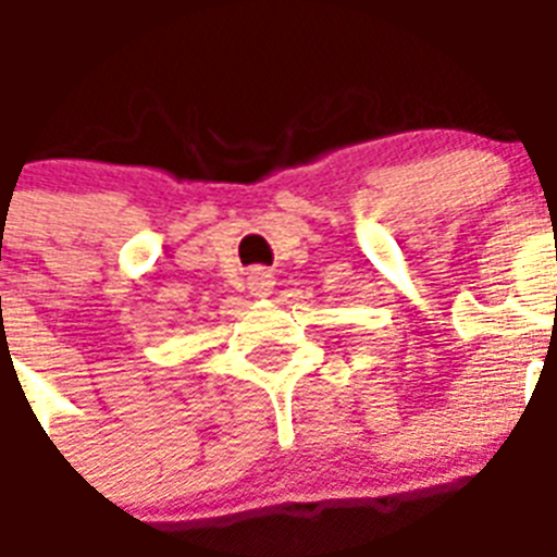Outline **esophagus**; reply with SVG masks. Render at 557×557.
<instances>
[{
	"mask_svg": "<svg viewBox=\"0 0 557 557\" xmlns=\"http://www.w3.org/2000/svg\"><path fill=\"white\" fill-rule=\"evenodd\" d=\"M246 280L255 297H269L274 292V274H271V269H251Z\"/></svg>",
	"mask_w": 557,
	"mask_h": 557,
	"instance_id": "esophagus-1",
	"label": "esophagus"
}]
</instances>
